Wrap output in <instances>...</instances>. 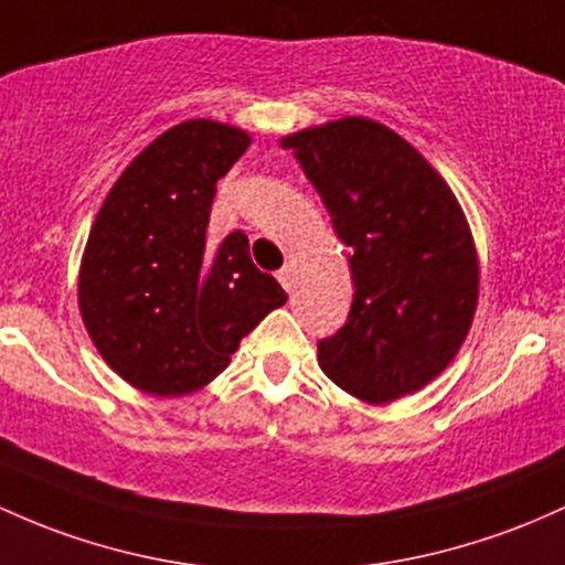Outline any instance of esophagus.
<instances>
[{
  "mask_svg": "<svg viewBox=\"0 0 565 565\" xmlns=\"http://www.w3.org/2000/svg\"><path fill=\"white\" fill-rule=\"evenodd\" d=\"M278 281H281V287L287 289V292H292V287H295V265H284V268L278 270Z\"/></svg>",
  "mask_w": 565,
  "mask_h": 565,
  "instance_id": "1",
  "label": "esophagus"
}]
</instances>
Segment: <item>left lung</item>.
I'll return each instance as SVG.
<instances>
[{"mask_svg": "<svg viewBox=\"0 0 565 565\" xmlns=\"http://www.w3.org/2000/svg\"><path fill=\"white\" fill-rule=\"evenodd\" d=\"M349 246V321L319 367L367 405L415 394L467 340L480 263L461 203L411 141L370 117L281 136Z\"/></svg>", "mask_w": 565, "mask_h": 565, "instance_id": "1", "label": "left lung"}]
</instances>
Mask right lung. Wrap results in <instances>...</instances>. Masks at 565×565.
Wrapping results in <instances>:
<instances>
[{"instance_id": "1", "label": "right lung", "mask_w": 565, "mask_h": 565, "mask_svg": "<svg viewBox=\"0 0 565 565\" xmlns=\"http://www.w3.org/2000/svg\"><path fill=\"white\" fill-rule=\"evenodd\" d=\"M249 145L227 122H179L136 154L98 209L79 263V316L104 362L139 392L203 388L287 302L252 263L244 233L206 241L216 182Z\"/></svg>"}]
</instances>
